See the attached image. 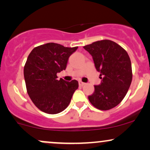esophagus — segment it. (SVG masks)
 I'll list each match as a JSON object with an SVG mask.
<instances>
[{
	"instance_id": "esophagus-1",
	"label": "esophagus",
	"mask_w": 150,
	"mask_h": 150,
	"mask_svg": "<svg viewBox=\"0 0 150 150\" xmlns=\"http://www.w3.org/2000/svg\"><path fill=\"white\" fill-rule=\"evenodd\" d=\"M79 85H80V86H84V85H85V83H84V82H81V81H80V82H79Z\"/></svg>"
}]
</instances>
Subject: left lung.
I'll return each instance as SVG.
<instances>
[{
    "mask_svg": "<svg viewBox=\"0 0 150 150\" xmlns=\"http://www.w3.org/2000/svg\"><path fill=\"white\" fill-rule=\"evenodd\" d=\"M92 56L101 82L94 86L89 96L90 103L101 110L115 108L123 100L131 81L132 68L129 56L124 49L109 40L97 41L84 47Z\"/></svg>",
    "mask_w": 150,
    "mask_h": 150,
    "instance_id": "left-lung-1",
    "label": "left lung"
}]
</instances>
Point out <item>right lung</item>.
<instances>
[{
  "mask_svg": "<svg viewBox=\"0 0 150 150\" xmlns=\"http://www.w3.org/2000/svg\"><path fill=\"white\" fill-rule=\"evenodd\" d=\"M77 48L49 42L36 47L28 55L23 68L27 92L41 111L57 114L69 105L78 82L58 80L57 74L66 70L68 58Z\"/></svg>",
  "mask_w": 150,
  "mask_h": 150,
  "instance_id": "right-lung-1",
  "label": "right lung"
}]
</instances>
